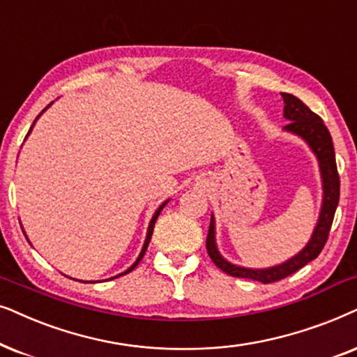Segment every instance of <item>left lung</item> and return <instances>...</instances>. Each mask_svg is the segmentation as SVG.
<instances>
[{"label": "left lung", "mask_w": 357, "mask_h": 357, "mask_svg": "<svg viewBox=\"0 0 357 357\" xmlns=\"http://www.w3.org/2000/svg\"><path fill=\"white\" fill-rule=\"evenodd\" d=\"M281 94L284 99V117L289 121L287 126L284 127V130L289 132V134L301 137V139L310 146L313 155L317 156L318 168H320L323 199L320 215H318L317 225L313 228L310 240H308V243L303 246L296 256H292L291 259L263 269L245 268V266L234 264L223 258L220 251L217 248L215 218H213V215L211 217V227H208V234L206 240L207 253L218 269L234 275V278L253 279V281H259L263 284L281 281V279L294 274L296 271L303 268L307 263H310V261H313L318 255H320V251L323 250V246H325L328 240V234H330L336 207H338L340 202V176L338 169H336L335 149L330 132H328L326 126L323 123L321 119L318 117L315 112H312L301 99L289 93Z\"/></svg>", "instance_id": "8db88e82"}]
</instances>
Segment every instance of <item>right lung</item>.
<instances>
[{
    "label": "right lung",
    "instance_id": "right-lung-1",
    "mask_svg": "<svg viewBox=\"0 0 357 357\" xmlns=\"http://www.w3.org/2000/svg\"><path fill=\"white\" fill-rule=\"evenodd\" d=\"M52 104H54V102H50V104H49V106H47V107L44 109V111H42V112L39 114V116H37V117H36V121H34V123H32V126H31V129H29V132H27L26 139H27V137H29V134H31V132H32V129H34V126H36L37 119H39V117L42 116V114H44V112L47 111V109H49V107L52 106ZM168 202H169V199H168V201H165L163 204H161V206H160V207H158V208H156V211H155V213H153V217H151V220H150V223H149V230H146V236H145L144 246H142V251H140L139 258H137V259H135V263H134V264H132L129 269H126V271H123V273H121V274L114 275V278H111V279L121 278V275H123V274H129V273H130V271H134V269L137 268V266H139V263H140V261H142V258H144V255H145V251H146V248H149V243H150V240H151V235H153V227H155V222H156V218H158V215H160V212H161V211H163V207H165V206H166V204H168ZM22 231H24V230H22ZM24 235H26V234H24ZM26 238H27V235H26ZM106 281H109V279H106ZM86 282H88V281H86ZM89 282H91V281H89ZM94 282H96V281H94Z\"/></svg>",
    "mask_w": 357,
    "mask_h": 357
}]
</instances>
